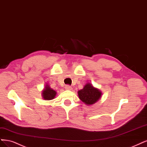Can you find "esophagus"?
<instances>
[{
  "label": "esophagus",
  "instance_id": "esophagus-1",
  "mask_svg": "<svg viewBox=\"0 0 147 147\" xmlns=\"http://www.w3.org/2000/svg\"><path fill=\"white\" fill-rule=\"evenodd\" d=\"M65 89H66V90H72V86H70L66 85V86H65Z\"/></svg>",
  "mask_w": 147,
  "mask_h": 147
}]
</instances>
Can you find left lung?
<instances>
[{"label":"left lung","mask_w":147,"mask_h":147,"mask_svg":"<svg viewBox=\"0 0 147 147\" xmlns=\"http://www.w3.org/2000/svg\"><path fill=\"white\" fill-rule=\"evenodd\" d=\"M79 98L86 105H92L102 97V91L97 88L94 87V86L90 83H87L84 85L83 88L78 91Z\"/></svg>","instance_id":"1"}]
</instances>
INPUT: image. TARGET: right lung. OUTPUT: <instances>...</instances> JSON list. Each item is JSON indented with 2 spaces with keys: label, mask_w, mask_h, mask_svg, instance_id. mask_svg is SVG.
Returning <instances> with one entry per match:
<instances>
[{
  "label": "right lung",
  "mask_w": 147,
  "mask_h": 147,
  "mask_svg": "<svg viewBox=\"0 0 147 147\" xmlns=\"http://www.w3.org/2000/svg\"><path fill=\"white\" fill-rule=\"evenodd\" d=\"M42 97L45 100H53L57 95V92L50 87V86L47 83L45 84L44 88L42 90Z\"/></svg>",
  "instance_id": "right-lung-1"
}]
</instances>
